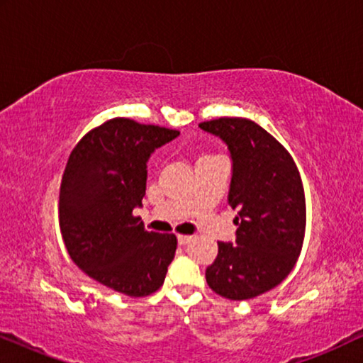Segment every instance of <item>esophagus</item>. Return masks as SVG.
I'll list each match as a JSON object with an SVG mask.
<instances>
[{"label": "esophagus", "instance_id": "34e87169", "mask_svg": "<svg viewBox=\"0 0 363 363\" xmlns=\"http://www.w3.org/2000/svg\"><path fill=\"white\" fill-rule=\"evenodd\" d=\"M191 240V236L188 235H178V245H186L188 241Z\"/></svg>", "mask_w": 363, "mask_h": 363}]
</instances>
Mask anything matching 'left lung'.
Instances as JSON below:
<instances>
[{"mask_svg":"<svg viewBox=\"0 0 363 363\" xmlns=\"http://www.w3.org/2000/svg\"><path fill=\"white\" fill-rule=\"evenodd\" d=\"M198 125L230 148L228 203L238 211L236 245L218 242L206 282L226 299H252L281 284L301 255L306 195L299 168L287 148L250 118L221 117Z\"/></svg>","mask_w":363,"mask_h":363,"instance_id":"obj_1","label":"left lung"}]
</instances>
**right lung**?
Returning <instances> with one entry per match:
<instances>
[{
    "instance_id": "1",
    "label": "right lung",
    "mask_w": 363,
    "mask_h": 363,
    "mask_svg": "<svg viewBox=\"0 0 363 363\" xmlns=\"http://www.w3.org/2000/svg\"><path fill=\"white\" fill-rule=\"evenodd\" d=\"M180 135L113 117L72 148L59 188V228L79 269L112 291L143 297L160 289L177 251L173 233H148L133 208L145 196L147 160Z\"/></svg>"
}]
</instances>
